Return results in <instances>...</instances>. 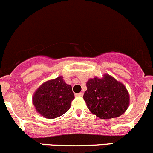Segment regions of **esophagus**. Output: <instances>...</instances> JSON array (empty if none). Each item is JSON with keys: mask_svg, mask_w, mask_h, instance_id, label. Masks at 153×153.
Segmentation results:
<instances>
[{"mask_svg": "<svg viewBox=\"0 0 153 153\" xmlns=\"http://www.w3.org/2000/svg\"><path fill=\"white\" fill-rule=\"evenodd\" d=\"M75 97H83V93H78V94H75Z\"/></svg>", "mask_w": 153, "mask_h": 153, "instance_id": "1", "label": "esophagus"}]
</instances>
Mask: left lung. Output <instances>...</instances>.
<instances>
[{
  "mask_svg": "<svg viewBox=\"0 0 153 153\" xmlns=\"http://www.w3.org/2000/svg\"><path fill=\"white\" fill-rule=\"evenodd\" d=\"M87 88L84 100L89 110L100 118L119 117L129 106V94L125 85L108 74L102 78L88 80Z\"/></svg>",
  "mask_w": 153,
  "mask_h": 153,
  "instance_id": "obj_1",
  "label": "left lung"
}]
</instances>
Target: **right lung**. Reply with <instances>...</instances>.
I'll use <instances>...</instances> for the list:
<instances>
[{
    "label": "right lung",
    "mask_w": 153,
    "mask_h": 153,
    "mask_svg": "<svg viewBox=\"0 0 153 153\" xmlns=\"http://www.w3.org/2000/svg\"><path fill=\"white\" fill-rule=\"evenodd\" d=\"M74 99L72 86L67 85L62 76H59L44 82L37 89L32 97V103L41 115L55 118L70 109Z\"/></svg>",
    "instance_id": "obj_1"
}]
</instances>
